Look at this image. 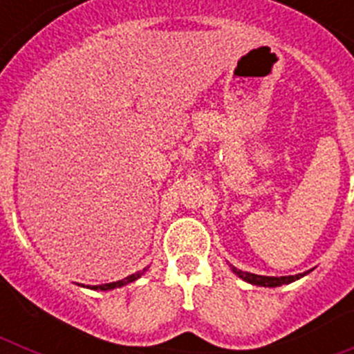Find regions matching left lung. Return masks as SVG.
Segmentation results:
<instances>
[{"instance_id":"obj_1","label":"left lung","mask_w":354,"mask_h":354,"mask_svg":"<svg viewBox=\"0 0 354 354\" xmlns=\"http://www.w3.org/2000/svg\"><path fill=\"white\" fill-rule=\"evenodd\" d=\"M234 273H236L237 277L243 278V280H246V282L253 283V286H262V287H278V286H282V283H290L305 274V273L294 274V277H262V274L246 273V271L236 270V268H234Z\"/></svg>"}]
</instances>
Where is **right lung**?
I'll list each match as a JSON object with an SVG mask.
<instances>
[{
    "instance_id": "1",
    "label": "right lung",
    "mask_w": 354,
    "mask_h": 354,
    "mask_svg": "<svg viewBox=\"0 0 354 354\" xmlns=\"http://www.w3.org/2000/svg\"><path fill=\"white\" fill-rule=\"evenodd\" d=\"M147 271V268L143 271H138V273H134V274H129L127 278H124V280H118V282H111V283H102V286H93L92 289H101V290H108V289H115V287H122V286H126V283L129 282H134L136 278L142 277L143 273Z\"/></svg>"
}]
</instances>
